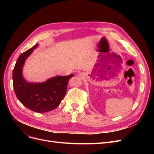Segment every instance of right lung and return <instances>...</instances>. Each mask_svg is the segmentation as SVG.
I'll list each match as a JSON object with an SVG mask.
<instances>
[{
    "mask_svg": "<svg viewBox=\"0 0 154 154\" xmlns=\"http://www.w3.org/2000/svg\"><path fill=\"white\" fill-rule=\"evenodd\" d=\"M38 45L36 44L19 56L13 71V82L16 96L21 103L32 111L44 113L54 110L61 103L69 80L74 75L56 76L42 83L27 82L22 75L23 67Z\"/></svg>",
    "mask_w": 154,
    "mask_h": 154,
    "instance_id": "1",
    "label": "right lung"
}]
</instances>
